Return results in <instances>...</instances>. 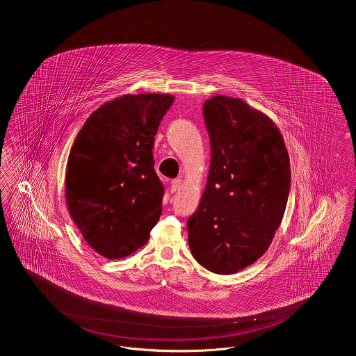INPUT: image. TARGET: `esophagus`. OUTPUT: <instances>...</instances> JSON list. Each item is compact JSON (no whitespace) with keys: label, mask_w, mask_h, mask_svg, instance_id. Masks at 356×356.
I'll return each mask as SVG.
<instances>
[{"label":"esophagus","mask_w":356,"mask_h":356,"mask_svg":"<svg viewBox=\"0 0 356 356\" xmlns=\"http://www.w3.org/2000/svg\"><path fill=\"white\" fill-rule=\"evenodd\" d=\"M181 185H182V181L179 178L172 179L171 181V192H178L181 189Z\"/></svg>","instance_id":"esophagus-1"}]
</instances>
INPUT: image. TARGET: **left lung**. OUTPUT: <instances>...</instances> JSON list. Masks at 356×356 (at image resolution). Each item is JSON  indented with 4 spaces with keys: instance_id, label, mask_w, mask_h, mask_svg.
Segmentation results:
<instances>
[{
    "instance_id": "left-lung-1",
    "label": "left lung",
    "mask_w": 356,
    "mask_h": 356,
    "mask_svg": "<svg viewBox=\"0 0 356 356\" xmlns=\"http://www.w3.org/2000/svg\"><path fill=\"white\" fill-rule=\"evenodd\" d=\"M211 165L199 208L188 219L193 257L233 274L267 251L291 189V165L274 122L240 99L204 102Z\"/></svg>"
}]
</instances>
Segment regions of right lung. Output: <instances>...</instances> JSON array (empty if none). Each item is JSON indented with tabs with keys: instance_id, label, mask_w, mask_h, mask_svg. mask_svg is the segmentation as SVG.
I'll return each instance as SVG.
<instances>
[{
	"instance_id": "1",
	"label": "right lung",
	"mask_w": 356,
	"mask_h": 356,
	"mask_svg": "<svg viewBox=\"0 0 356 356\" xmlns=\"http://www.w3.org/2000/svg\"><path fill=\"white\" fill-rule=\"evenodd\" d=\"M174 97L126 95L105 102L78 133L67 163L65 200L88 244L108 259L143 247L161 213L164 185L153 144Z\"/></svg>"
}]
</instances>
